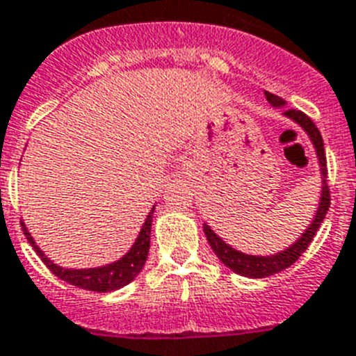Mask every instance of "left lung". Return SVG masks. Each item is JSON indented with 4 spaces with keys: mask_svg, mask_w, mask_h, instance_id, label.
I'll list each match as a JSON object with an SVG mask.
<instances>
[{
    "mask_svg": "<svg viewBox=\"0 0 356 356\" xmlns=\"http://www.w3.org/2000/svg\"><path fill=\"white\" fill-rule=\"evenodd\" d=\"M266 98L275 108L286 107V102H284L280 96L266 92ZM284 116L293 120L296 125H300V127L304 129L305 134L309 136L313 147H315L316 160H318V167H320V178H322L318 205H316L315 216H313L311 224L307 225V229H305L304 233L296 238L295 242L291 243L287 249H284V251L280 252H275V254H267V257H262V254H248V252H242V251H238V249L231 248L229 243H225L218 234L214 233L209 225L204 224V233L205 236H207V242H209L214 254L220 258V262L224 264L225 267H229V269L236 273V275H242V277L266 278V277H271V275H277V273L284 271V269H287L289 266H293V264L302 257V252L307 249L311 240L315 238L316 231H318V227L322 225L325 214H327V209H330L327 167H325L324 140H322V136H320V131L316 129L313 120H311L309 116H305L302 111H296V108H284Z\"/></svg>",
    "mask_w": 356,
    "mask_h": 356,
    "instance_id": "left-lung-1",
    "label": "left lung"
}]
</instances>
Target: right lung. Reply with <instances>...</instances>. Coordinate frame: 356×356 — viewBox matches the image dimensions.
Returning a JSON list of instances; mask_svg holds the SVG:
<instances>
[{"label": "right lung", "instance_id": "right-lung-1", "mask_svg": "<svg viewBox=\"0 0 356 356\" xmlns=\"http://www.w3.org/2000/svg\"><path fill=\"white\" fill-rule=\"evenodd\" d=\"M154 207L152 205L151 213L147 214L145 222H143L140 234H138L136 242L132 243V248L123 254L120 260L113 264L102 267H89V269H67L58 264H54L51 258L45 257V252L41 251L34 242L32 234L29 233L26 225L22 222L23 233H25L26 240L31 243L34 251L38 252V257L43 260L49 269L54 273L56 277L61 278L63 282H69L72 286L81 287V289L96 291V293H108V291H116L120 287L131 284L134 278L138 277V273L142 271L145 266L147 254H149V248H151V224H152V214H154Z\"/></svg>", "mask_w": 356, "mask_h": 356}]
</instances>
